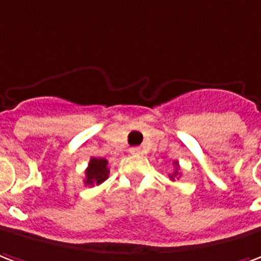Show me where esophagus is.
I'll use <instances>...</instances> for the list:
<instances>
[{"instance_id":"1","label":"esophagus","mask_w":261,"mask_h":261,"mask_svg":"<svg viewBox=\"0 0 261 261\" xmlns=\"http://www.w3.org/2000/svg\"><path fill=\"white\" fill-rule=\"evenodd\" d=\"M142 153H143L142 147H132V149H130V154H135V155H138V154H142Z\"/></svg>"}]
</instances>
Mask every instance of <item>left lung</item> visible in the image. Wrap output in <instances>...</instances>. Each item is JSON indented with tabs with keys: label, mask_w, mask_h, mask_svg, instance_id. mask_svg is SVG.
I'll list each match as a JSON object with an SVG mask.
<instances>
[{
	"label": "left lung",
	"mask_w": 261,
	"mask_h": 261,
	"mask_svg": "<svg viewBox=\"0 0 261 261\" xmlns=\"http://www.w3.org/2000/svg\"><path fill=\"white\" fill-rule=\"evenodd\" d=\"M172 165H174V171H172V174H168V178H170L171 180L179 179L180 176H182V171H180L179 163L175 160V161H172Z\"/></svg>",
	"instance_id": "8db88e82"
}]
</instances>
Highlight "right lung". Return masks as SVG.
<instances>
[{"label": "right lung", "mask_w": 261, "mask_h": 261, "mask_svg": "<svg viewBox=\"0 0 261 261\" xmlns=\"http://www.w3.org/2000/svg\"><path fill=\"white\" fill-rule=\"evenodd\" d=\"M110 175V168H108V161L101 157H91L87 168L85 170V179L83 184L86 186L101 185L104 180L107 179Z\"/></svg>", "instance_id": "1"}]
</instances>
